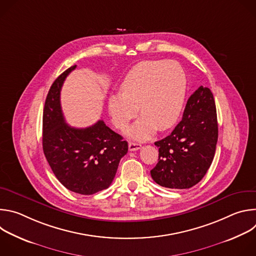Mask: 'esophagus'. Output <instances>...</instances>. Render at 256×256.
<instances>
[{
	"label": "esophagus",
	"mask_w": 256,
	"mask_h": 256,
	"mask_svg": "<svg viewBox=\"0 0 256 256\" xmlns=\"http://www.w3.org/2000/svg\"><path fill=\"white\" fill-rule=\"evenodd\" d=\"M140 148H142L140 144L132 142H130V144H128V150L130 151H136V150H140Z\"/></svg>",
	"instance_id": "34e87169"
}]
</instances>
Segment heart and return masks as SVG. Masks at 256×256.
<instances>
[{"label":"heart","mask_w":256,"mask_h":256,"mask_svg":"<svg viewBox=\"0 0 256 256\" xmlns=\"http://www.w3.org/2000/svg\"><path fill=\"white\" fill-rule=\"evenodd\" d=\"M186 75L175 60H144L126 75L120 94L109 99L108 110L114 124L124 128L138 114L142 116L126 134L147 138L158 128L165 130L177 122L186 94Z\"/></svg>","instance_id":"obj_1"}]
</instances>
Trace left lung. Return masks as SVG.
<instances>
[{"instance_id":"1","label":"left lung","mask_w":256,"mask_h":256,"mask_svg":"<svg viewBox=\"0 0 256 256\" xmlns=\"http://www.w3.org/2000/svg\"><path fill=\"white\" fill-rule=\"evenodd\" d=\"M218 142V120L212 91L200 86L188 98L184 116L173 132L155 142L159 148L153 180L168 188H190L208 170Z\"/></svg>"}]
</instances>
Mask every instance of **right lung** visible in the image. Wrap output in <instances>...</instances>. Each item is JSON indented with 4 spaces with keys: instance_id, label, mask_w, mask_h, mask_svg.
Instances as JSON below:
<instances>
[{
    "instance_id": "1",
    "label": "right lung",
    "mask_w": 256,
    "mask_h": 256,
    "mask_svg": "<svg viewBox=\"0 0 256 256\" xmlns=\"http://www.w3.org/2000/svg\"><path fill=\"white\" fill-rule=\"evenodd\" d=\"M76 66L64 70L48 91L42 118V148L60 184L72 192L89 196L112 184L128 146L103 120L86 128L66 124L60 90L64 79Z\"/></svg>"
}]
</instances>
